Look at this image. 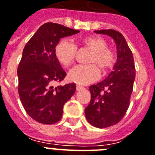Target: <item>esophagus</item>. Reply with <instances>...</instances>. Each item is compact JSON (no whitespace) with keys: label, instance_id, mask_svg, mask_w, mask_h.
I'll return each mask as SVG.
<instances>
[{"label":"esophagus","instance_id":"obj_1","mask_svg":"<svg viewBox=\"0 0 155 155\" xmlns=\"http://www.w3.org/2000/svg\"><path fill=\"white\" fill-rule=\"evenodd\" d=\"M81 89H83V87L81 86V85H76V89L77 91H79V90H81Z\"/></svg>","mask_w":155,"mask_h":155}]
</instances>
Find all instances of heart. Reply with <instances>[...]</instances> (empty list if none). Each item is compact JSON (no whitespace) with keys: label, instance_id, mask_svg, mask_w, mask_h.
<instances>
[{"label":"heart","instance_id":"1","mask_svg":"<svg viewBox=\"0 0 155 155\" xmlns=\"http://www.w3.org/2000/svg\"><path fill=\"white\" fill-rule=\"evenodd\" d=\"M84 45L93 51L88 65H77L69 71L70 81L80 85H88L100 78V70L97 63L102 70L112 67L116 62L113 51L108 48L107 42L101 37L89 36L82 40ZM77 46L69 39L60 40L55 47V55L63 66L68 67L74 62L77 53Z\"/></svg>","mask_w":155,"mask_h":155}]
</instances>
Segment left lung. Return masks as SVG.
<instances>
[{"label": "left lung", "instance_id": "1", "mask_svg": "<svg viewBox=\"0 0 155 155\" xmlns=\"http://www.w3.org/2000/svg\"><path fill=\"white\" fill-rule=\"evenodd\" d=\"M94 32L112 37L117 49L113 70L104 80L89 87L91 100L85 109L90 124L104 128L118 124L126 114L135 78V67L132 52L121 33L112 29Z\"/></svg>", "mask_w": 155, "mask_h": 155}]
</instances>
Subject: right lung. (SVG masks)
Masks as SVG:
<instances>
[{"instance_id": "add662e5", "label": "right lung", "mask_w": 155, "mask_h": 155, "mask_svg": "<svg viewBox=\"0 0 155 155\" xmlns=\"http://www.w3.org/2000/svg\"><path fill=\"white\" fill-rule=\"evenodd\" d=\"M78 32L62 24L46 23L24 47L17 69L18 92L26 112L37 122H58L64 104L76 91L75 83L55 88L53 84L66 75L56 58V45L60 39Z\"/></svg>"}]
</instances>
